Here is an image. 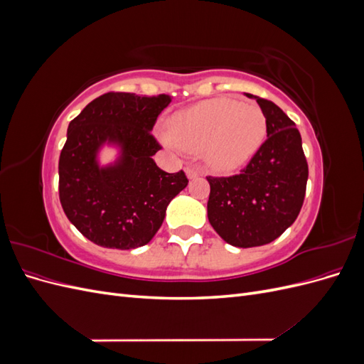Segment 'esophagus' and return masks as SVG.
<instances>
[{
  "mask_svg": "<svg viewBox=\"0 0 364 364\" xmlns=\"http://www.w3.org/2000/svg\"><path fill=\"white\" fill-rule=\"evenodd\" d=\"M185 173H186V178H188V179H196V178H200V176H202V171L199 168H196V167H186Z\"/></svg>",
  "mask_w": 364,
  "mask_h": 364,
  "instance_id": "34e87169",
  "label": "esophagus"
}]
</instances>
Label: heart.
<instances>
[{
    "label": "heart",
    "instance_id": "1",
    "mask_svg": "<svg viewBox=\"0 0 364 364\" xmlns=\"http://www.w3.org/2000/svg\"><path fill=\"white\" fill-rule=\"evenodd\" d=\"M168 132H159L165 146L202 151L209 170L230 174L257 155L266 139L267 121L258 106L220 97L176 112L168 119Z\"/></svg>",
    "mask_w": 364,
    "mask_h": 364
}]
</instances>
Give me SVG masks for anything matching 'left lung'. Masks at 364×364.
I'll use <instances>...</instances> for the list:
<instances>
[{
    "mask_svg": "<svg viewBox=\"0 0 364 364\" xmlns=\"http://www.w3.org/2000/svg\"><path fill=\"white\" fill-rule=\"evenodd\" d=\"M267 121V139L241 174L211 178L208 220L235 247L269 245L290 228L304 203L308 165L296 124L279 106L252 94Z\"/></svg>",
    "mask_w": 364,
    "mask_h": 364,
    "instance_id": "left-lung-1",
    "label": "left lung"
}]
</instances>
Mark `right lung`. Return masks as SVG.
I'll use <instances>...</instances> for the list:
<instances>
[{
	"label": "right lung",
	"mask_w": 364,
	"mask_h": 364,
	"mask_svg": "<svg viewBox=\"0 0 364 364\" xmlns=\"http://www.w3.org/2000/svg\"><path fill=\"white\" fill-rule=\"evenodd\" d=\"M170 95L107 92L68 126L59 159V197L70 222L92 243L109 249L147 245L167 206L186 185L183 171L165 173L153 161L161 149L151 136ZM105 146L116 158L100 161Z\"/></svg>",
	"instance_id": "add662e5"
}]
</instances>
